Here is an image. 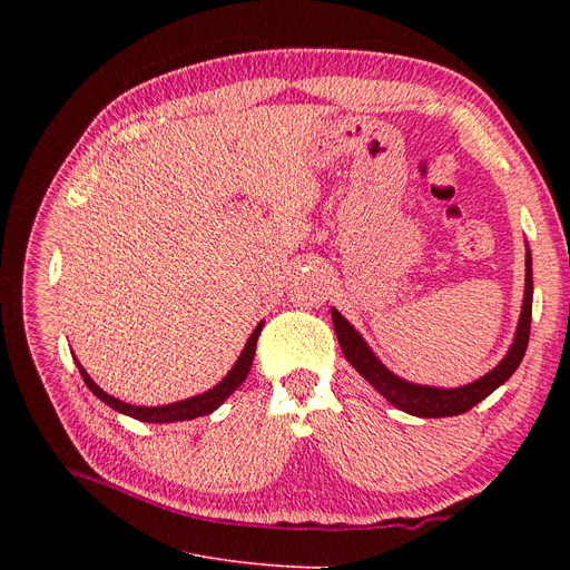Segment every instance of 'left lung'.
I'll return each mask as SVG.
<instances>
[{
	"mask_svg": "<svg viewBox=\"0 0 570 570\" xmlns=\"http://www.w3.org/2000/svg\"><path fill=\"white\" fill-rule=\"evenodd\" d=\"M527 275H524V297H522V312L515 327V337L511 348L505 351L501 363L492 367L485 376L475 379L460 387H436V385H421L411 383L395 372L387 370L370 344L363 340V335L333 307V323L335 333L342 346V353L346 361L355 367L370 385L404 413L417 415V417H445V415H460L483 402L488 395H492L499 385H503L513 372L520 367L527 344H529V331H531V303H533V275H531V252L527 247Z\"/></svg>",
	"mask_w": 570,
	"mask_h": 570,
	"instance_id": "8db88e82",
	"label": "left lung"
}]
</instances>
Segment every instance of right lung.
Returning <instances> with one entry per match:
<instances>
[{"label": "right lung", "mask_w": 570, "mask_h": 570, "mask_svg": "<svg viewBox=\"0 0 570 570\" xmlns=\"http://www.w3.org/2000/svg\"><path fill=\"white\" fill-rule=\"evenodd\" d=\"M263 323H265V321H261V323L254 327V333L249 335V340H247L243 353L237 355L235 365L230 367V372H228L215 387H209L207 393H200V395H196V397H189V400H183V402H173V404H164V406H136V404H127V402H122V400H117V397L104 393L101 387L92 381V376H89V374L85 372V367L76 361V355H73V361H76V367H78V372H80L82 381L87 383L89 391H92L101 402H106V404H108L110 409H115L117 413L131 415V417H136V421H142V423H159V425H161V423L194 421V417H198V415H207V413H213L215 409H219V406L237 391L239 383H243V381L247 379V374H249V370H252V363H254L256 342H258V335H261V331H263Z\"/></svg>", "instance_id": "obj_1"}]
</instances>
